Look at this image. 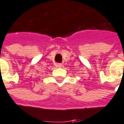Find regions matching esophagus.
Here are the masks:
<instances>
[{
	"label": "esophagus",
	"instance_id": "1",
	"mask_svg": "<svg viewBox=\"0 0 124 124\" xmlns=\"http://www.w3.org/2000/svg\"><path fill=\"white\" fill-rule=\"evenodd\" d=\"M56 66L58 67V68H61L62 66V64H60V63H58V64H56Z\"/></svg>",
	"mask_w": 124,
	"mask_h": 124
}]
</instances>
